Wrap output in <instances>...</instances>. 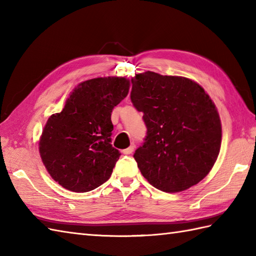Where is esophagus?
<instances>
[{"label":"esophagus","instance_id":"esophagus-1","mask_svg":"<svg viewBox=\"0 0 256 256\" xmlns=\"http://www.w3.org/2000/svg\"><path fill=\"white\" fill-rule=\"evenodd\" d=\"M134 148H135V144H131V146H130V148L123 150L122 153L124 155H130V154H132V152L134 150Z\"/></svg>","mask_w":256,"mask_h":256}]
</instances>
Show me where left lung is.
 <instances>
[{
  "label": "left lung",
  "instance_id": "obj_1",
  "mask_svg": "<svg viewBox=\"0 0 256 256\" xmlns=\"http://www.w3.org/2000/svg\"><path fill=\"white\" fill-rule=\"evenodd\" d=\"M131 81V101L148 128L133 155L142 175L165 192L202 180L221 146L220 118L209 96L182 77L146 72Z\"/></svg>",
  "mask_w": 256,
  "mask_h": 256
}]
</instances>
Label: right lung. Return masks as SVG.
<instances>
[{
	"mask_svg": "<svg viewBox=\"0 0 256 256\" xmlns=\"http://www.w3.org/2000/svg\"><path fill=\"white\" fill-rule=\"evenodd\" d=\"M125 78L80 84L60 113L48 118L40 142L42 162L64 188L86 192L104 184L121 153L112 142L111 113L128 94Z\"/></svg>",
	"mask_w": 256,
	"mask_h": 256,
	"instance_id": "add662e5",
	"label": "right lung"
}]
</instances>
